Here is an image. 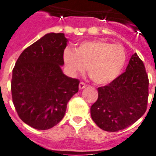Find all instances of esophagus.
Listing matches in <instances>:
<instances>
[{
    "instance_id": "obj_1",
    "label": "esophagus",
    "mask_w": 156,
    "mask_h": 156,
    "mask_svg": "<svg viewBox=\"0 0 156 156\" xmlns=\"http://www.w3.org/2000/svg\"><path fill=\"white\" fill-rule=\"evenodd\" d=\"M87 87V84L85 83L84 82H81L80 83H79V89H83Z\"/></svg>"
}]
</instances>
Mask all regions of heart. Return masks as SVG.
<instances>
[{"label": "heart", "mask_w": 156, "mask_h": 156, "mask_svg": "<svg viewBox=\"0 0 156 156\" xmlns=\"http://www.w3.org/2000/svg\"><path fill=\"white\" fill-rule=\"evenodd\" d=\"M127 59L124 48L119 44L95 40L84 41L76 51L66 49L63 61L72 74L83 73L88 68V74L95 83H110L120 75Z\"/></svg>", "instance_id": "obj_1"}]
</instances>
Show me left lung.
Wrapping results in <instances>:
<instances>
[{
	"label": "left lung",
	"instance_id": "8db88e82",
	"mask_svg": "<svg viewBox=\"0 0 156 156\" xmlns=\"http://www.w3.org/2000/svg\"><path fill=\"white\" fill-rule=\"evenodd\" d=\"M98 93L90 113L100 129L116 132L135 123L147 109L149 78L143 61L136 53L132 55L126 71L99 87Z\"/></svg>",
	"mask_w": 156,
	"mask_h": 156
}]
</instances>
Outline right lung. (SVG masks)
I'll return each instance as SVG.
<instances>
[{
	"instance_id": "add662e5",
	"label": "right lung",
	"mask_w": 156,
	"mask_h": 156,
	"mask_svg": "<svg viewBox=\"0 0 156 156\" xmlns=\"http://www.w3.org/2000/svg\"><path fill=\"white\" fill-rule=\"evenodd\" d=\"M68 39L48 33L19 56L12 70V101L19 118L37 129H48L64 117L70 98L78 92L79 80L62 73Z\"/></svg>"
}]
</instances>
